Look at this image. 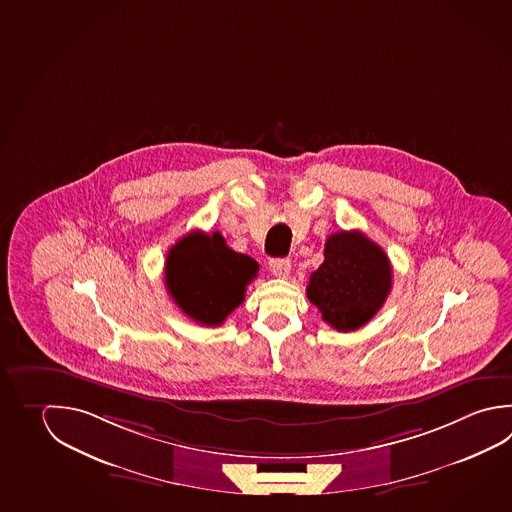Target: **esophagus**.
Returning <instances> with one entry per match:
<instances>
[{"label":"esophagus","mask_w":512,"mask_h":512,"mask_svg":"<svg viewBox=\"0 0 512 512\" xmlns=\"http://www.w3.org/2000/svg\"><path fill=\"white\" fill-rule=\"evenodd\" d=\"M270 272L278 278H289L290 270H292V263L287 258H276V260H270L269 263Z\"/></svg>","instance_id":"1"}]
</instances>
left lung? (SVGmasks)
<instances>
[{"mask_svg":"<svg viewBox=\"0 0 512 512\" xmlns=\"http://www.w3.org/2000/svg\"><path fill=\"white\" fill-rule=\"evenodd\" d=\"M390 290L386 252L361 231H341L328 236L325 261L310 274L307 298L325 323L354 332L381 310Z\"/></svg>","mask_w":512,"mask_h":512,"instance_id":"left-lung-1","label":"left lung"}]
</instances>
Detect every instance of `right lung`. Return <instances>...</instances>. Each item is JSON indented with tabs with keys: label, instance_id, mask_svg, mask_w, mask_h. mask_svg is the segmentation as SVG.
Listing matches in <instances>:
<instances>
[{
	"label": "right lung",
	"instance_id": "add662e5",
	"mask_svg": "<svg viewBox=\"0 0 512 512\" xmlns=\"http://www.w3.org/2000/svg\"><path fill=\"white\" fill-rule=\"evenodd\" d=\"M251 256L227 247L222 234H186L168 252L166 287L178 308L196 323L222 325L258 276Z\"/></svg>",
	"mask_w": 512,
	"mask_h": 512
}]
</instances>
